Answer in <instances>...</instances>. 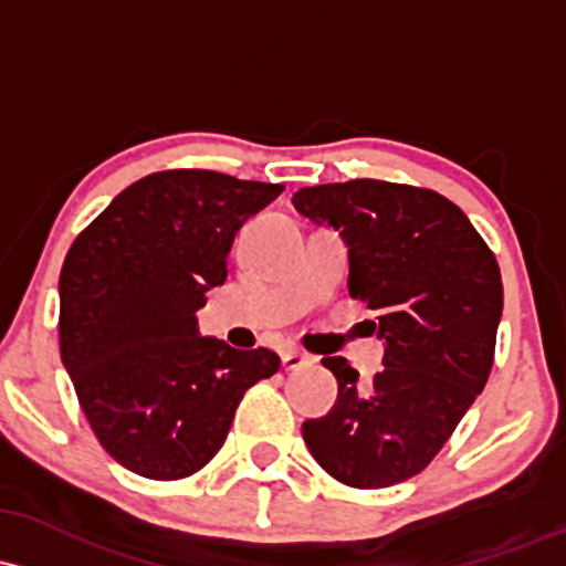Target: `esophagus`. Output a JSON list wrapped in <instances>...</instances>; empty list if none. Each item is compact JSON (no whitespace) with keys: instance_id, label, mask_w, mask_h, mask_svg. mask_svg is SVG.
I'll return each instance as SVG.
<instances>
[{"instance_id":"esophagus-1","label":"esophagus","mask_w":566,"mask_h":566,"mask_svg":"<svg viewBox=\"0 0 566 566\" xmlns=\"http://www.w3.org/2000/svg\"><path fill=\"white\" fill-rule=\"evenodd\" d=\"M282 365H284V370H301V368H308V365H314V357L306 352L287 349V352H282Z\"/></svg>"}]
</instances>
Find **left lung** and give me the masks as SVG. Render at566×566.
<instances>
[{
  "mask_svg": "<svg viewBox=\"0 0 566 566\" xmlns=\"http://www.w3.org/2000/svg\"><path fill=\"white\" fill-rule=\"evenodd\" d=\"M293 203L346 241L349 295L378 312L384 340V370L370 381L344 357L322 359L338 400L303 421V440L335 481L395 486L438 457L486 387L500 265L468 214L434 190L352 179L297 190Z\"/></svg>",
  "mask_w": 566,
  "mask_h": 566,
  "instance_id": "left-lung-1",
  "label": "left lung"
}]
</instances>
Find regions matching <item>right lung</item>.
Masks as SVG:
<instances>
[{
  "instance_id": "obj_1",
  "label": "right lung",
  "mask_w": 566,
  "mask_h": 566,
  "mask_svg": "<svg viewBox=\"0 0 566 566\" xmlns=\"http://www.w3.org/2000/svg\"><path fill=\"white\" fill-rule=\"evenodd\" d=\"M284 188L220 171H155L74 239L59 279L61 363L104 451L153 481L188 478L226 443L241 397L279 370L198 333L247 217Z\"/></svg>"
}]
</instances>
